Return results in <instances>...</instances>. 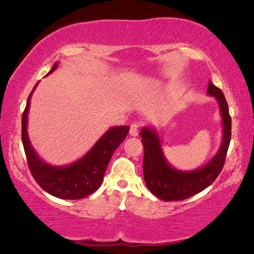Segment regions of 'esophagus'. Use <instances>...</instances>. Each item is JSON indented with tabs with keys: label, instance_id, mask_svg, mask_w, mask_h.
<instances>
[{
	"label": "esophagus",
	"instance_id": "esophagus-1",
	"mask_svg": "<svg viewBox=\"0 0 254 254\" xmlns=\"http://www.w3.org/2000/svg\"><path fill=\"white\" fill-rule=\"evenodd\" d=\"M137 132H139V124L133 123L132 126L130 127V135L132 136H136Z\"/></svg>",
	"mask_w": 254,
	"mask_h": 254
}]
</instances>
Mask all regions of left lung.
Here are the masks:
<instances>
[{
  "label": "left lung",
  "instance_id": "left-lung-1",
  "mask_svg": "<svg viewBox=\"0 0 254 254\" xmlns=\"http://www.w3.org/2000/svg\"><path fill=\"white\" fill-rule=\"evenodd\" d=\"M207 94L215 97L222 117V143L204 166L194 170H179L170 165L163 153L161 137L156 128L143 127L140 132L144 148L143 177L149 190L162 200H182L198 194L212 184L222 171L231 141V117L224 95L209 80Z\"/></svg>",
  "mask_w": 254,
  "mask_h": 254
}]
</instances>
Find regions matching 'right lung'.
<instances>
[{
	"label": "right lung",
	"instance_id": "right-lung-1",
	"mask_svg": "<svg viewBox=\"0 0 254 254\" xmlns=\"http://www.w3.org/2000/svg\"><path fill=\"white\" fill-rule=\"evenodd\" d=\"M58 62L47 75L56 70ZM38 84L34 85L22 115V143L33 178L48 194L62 199H80L91 195L101 186L107 165L117 148L126 139L127 126L110 127L96 143L75 162L66 166H53L39 157L31 145L28 134V114L30 101Z\"/></svg>",
	"mask_w": 254,
	"mask_h": 254
}]
</instances>
